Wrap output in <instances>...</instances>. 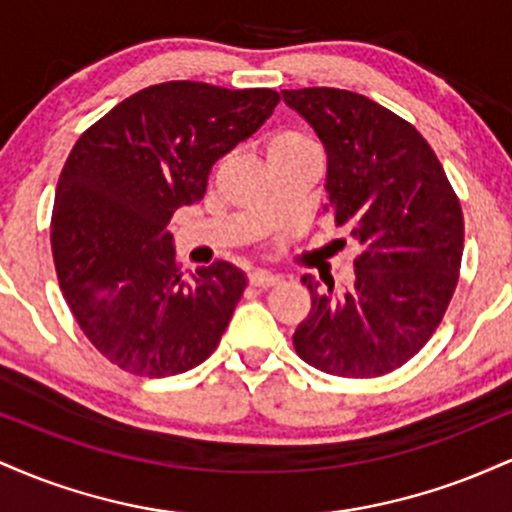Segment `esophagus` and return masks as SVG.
Masks as SVG:
<instances>
[{
    "mask_svg": "<svg viewBox=\"0 0 512 512\" xmlns=\"http://www.w3.org/2000/svg\"><path fill=\"white\" fill-rule=\"evenodd\" d=\"M250 284L252 286H260V289H267V286L279 284V276L264 272V269H255V272L250 274Z\"/></svg>",
    "mask_w": 512,
    "mask_h": 512,
    "instance_id": "esophagus-1",
    "label": "esophagus"
}]
</instances>
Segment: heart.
<instances>
[{
  "label": "heart",
  "mask_w": 512,
  "mask_h": 512,
  "mask_svg": "<svg viewBox=\"0 0 512 512\" xmlns=\"http://www.w3.org/2000/svg\"><path fill=\"white\" fill-rule=\"evenodd\" d=\"M308 146H317L308 134L301 132V129H279L269 137L267 151L269 156L276 154H289V151H298V149H308Z\"/></svg>",
  "instance_id": "obj_1"
}]
</instances>
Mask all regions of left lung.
Instances as JSON below:
<instances>
[{
    "instance_id": "8db88e82",
    "label": "left lung",
    "mask_w": 512,
    "mask_h": 512,
    "mask_svg": "<svg viewBox=\"0 0 512 512\" xmlns=\"http://www.w3.org/2000/svg\"><path fill=\"white\" fill-rule=\"evenodd\" d=\"M327 151L334 226L356 240V281L303 276L313 308L296 354L339 378H378L424 349L448 310L464 250L460 199L411 122L344 88L281 91Z\"/></svg>"
}]
</instances>
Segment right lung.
<instances>
[{
	"label": "right lung",
	"instance_id": "obj_1",
	"mask_svg": "<svg viewBox=\"0 0 512 512\" xmlns=\"http://www.w3.org/2000/svg\"><path fill=\"white\" fill-rule=\"evenodd\" d=\"M279 101L272 88L166 81L117 103L74 144L52 207V257L74 320L113 366L168 378L214 354L248 279L223 260L185 279L168 223Z\"/></svg>",
	"mask_w": 512,
	"mask_h": 512
}]
</instances>
